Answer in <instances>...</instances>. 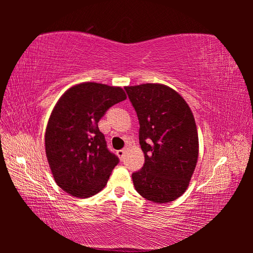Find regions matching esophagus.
<instances>
[{
	"instance_id": "obj_1",
	"label": "esophagus",
	"mask_w": 253,
	"mask_h": 253,
	"mask_svg": "<svg viewBox=\"0 0 253 253\" xmlns=\"http://www.w3.org/2000/svg\"><path fill=\"white\" fill-rule=\"evenodd\" d=\"M125 150L124 149H122V150H117L116 151V154L118 155V157H120V159L123 161L124 160V158H125Z\"/></svg>"
}]
</instances>
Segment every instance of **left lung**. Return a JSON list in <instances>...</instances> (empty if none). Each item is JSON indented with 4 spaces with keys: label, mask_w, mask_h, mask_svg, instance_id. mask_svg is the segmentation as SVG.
<instances>
[{
    "label": "left lung",
    "mask_w": 253,
    "mask_h": 253,
    "mask_svg": "<svg viewBox=\"0 0 253 253\" xmlns=\"http://www.w3.org/2000/svg\"><path fill=\"white\" fill-rule=\"evenodd\" d=\"M139 120L144 164L132 173L136 190L147 200L168 203L187 189L196 169L199 141L196 122L186 101L168 85L125 87Z\"/></svg>",
    "instance_id": "1"
}]
</instances>
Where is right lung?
Instances as JSON below:
<instances>
[{
  "label": "right lung",
  "instance_id": "obj_1",
  "mask_svg": "<svg viewBox=\"0 0 253 253\" xmlns=\"http://www.w3.org/2000/svg\"><path fill=\"white\" fill-rule=\"evenodd\" d=\"M126 98L120 87L84 83L58 100L46 126L45 153L56 184L69 195L88 198L105 187L120 159L107 149L98 123Z\"/></svg>",
  "mask_w": 253,
  "mask_h": 253
}]
</instances>
